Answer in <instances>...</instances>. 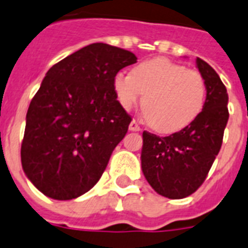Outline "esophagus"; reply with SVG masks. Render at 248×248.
<instances>
[{
  "label": "esophagus",
  "instance_id": "34e87169",
  "mask_svg": "<svg viewBox=\"0 0 248 248\" xmlns=\"http://www.w3.org/2000/svg\"><path fill=\"white\" fill-rule=\"evenodd\" d=\"M129 130H132V132H140L141 130V126L138 125L137 122H130L129 124Z\"/></svg>",
  "mask_w": 248,
  "mask_h": 248
}]
</instances>
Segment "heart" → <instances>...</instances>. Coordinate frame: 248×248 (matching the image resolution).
Wrapping results in <instances>:
<instances>
[{
	"mask_svg": "<svg viewBox=\"0 0 248 248\" xmlns=\"http://www.w3.org/2000/svg\"><path fill=\"white\" fill-rule=\"evenodd\" d=\"M114 89L126 110L143 97V115L160 133H174L191 124L202 112L207 97L206 80L199 71L167 58L143 61L132 75L119 72Z\"/></svg>",
	"mask_w": 248,
	"mask_h": 248,
	"instance_id": "1",
	"label": "heart"
}]
</instances>
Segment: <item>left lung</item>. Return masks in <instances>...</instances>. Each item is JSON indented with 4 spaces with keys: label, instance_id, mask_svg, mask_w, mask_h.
Segmentation results:
<instances>
[{
    "label": "left lung",
    "instance_id": "8db88e82",
    "mask_svg": "<svg viewBox=\"0 0 248 248\" xmlns=\"http://www.w3.org/2000/svg\"><path fill=\"white\" fill-rule=\"evenodd\" d=\"M207 84L204 107L191 124L180 132L159 137L143 132L142 172L151 187L170 199L191 195L202 185L221 149L229 119L228 93L216 71L197 58Z\"/></svg>",
    "mask_w": 248,
    "mask_h": 248
}]
</instances>
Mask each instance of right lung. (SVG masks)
I'll use <instances>...</instances> for the list:
<instances>
[{"instance_id": "add662e5", "label": "right lung", "mask_w": 248, "mask_h": 248, "mask_svg": "<svg viewBox=\"0 0 248 248\" xmlns=\"http://www.w3.org/2000/svg\"><path fill=\"white\" fill-rule=\"evenodd\" d=\"M136 62L132 51L95 42L46 72L28 107L20 150L24 173L46 197L75 199L101 178L132 122L114 78Z\"/></svg>"}]
</instances>
